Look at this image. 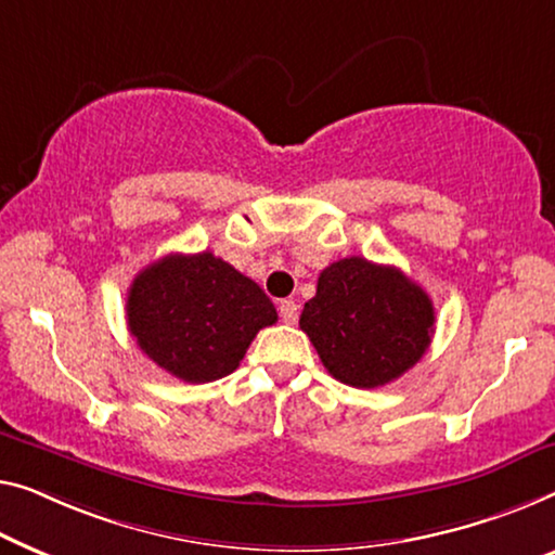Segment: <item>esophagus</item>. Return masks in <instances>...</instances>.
Wrapping results in <instances>:
<instances>
[{"instance_id": "34e87169", "label": "esophagus", "mask_w": 555, "mask_h": 555, "mask_svg": "<svg viewBox=\"0 0 555 555\" xmlns=\"http://www.w3.org/2000/svg\"><path fill=\"white\" fill-rule=\"evenodd\" d=\"M279 317L284 324H296V319H299V304L292 299H284L279 304Z\"/></svg>"}]
</instances>
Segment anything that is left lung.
I'll return each instance as SVG.
<instances>
[{
    "label": "left lung",
    "instance_id": "left-lung-1",
    "mask_svg": "<svg viewBox=\"0 0 555 555\" xmlns=\"http://www.w3.org/2000/svg\"><path fill=\"white\" fill-rule=\"evenodd\" d=\"M434 321L428 294L403 271L349 256L321 271L299 326L336 382L378 388L424 357Z\"/></svg>",
    "mask_w": 555,
    "mask_h": 555
}]
</instances>
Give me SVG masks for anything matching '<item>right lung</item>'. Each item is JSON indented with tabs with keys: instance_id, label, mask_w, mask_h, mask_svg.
I'll return each instance as SVG.
<instances>
[{
	"instance_id": "obj_1",
	"label": "right lung",
	"mask_w": 555,
	"mask_h": 555,
	"mask_svg": "<svg viewBox=\"0 0 555 555\" xmlns=\"http://www.w3.org/2000/svg\"><path fill=\"white\" fill-rule=\"evenodd\" d=\"M276 309L259 284L211 251L169 254L131 281L127 324L156 366L186 384L229 376Z\"/></svg>"
}]
</instances>
